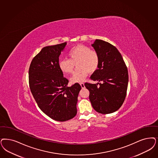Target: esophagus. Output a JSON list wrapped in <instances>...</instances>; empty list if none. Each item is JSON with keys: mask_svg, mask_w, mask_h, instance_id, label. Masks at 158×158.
Masks as SVG:
<instances>
[{"mask_svg": "<svg viewBox=\"0 0 158 158\" xmlns=\"http://www.w3.org/2000/svg\"><path fill=\"white\" fill-rule=\"evenodd\" d=\"M80 85H81V86L82 88H84V87H85V85H84V83L82 82V83H80Z\"/></svg>", "mask_w": 158, "mask_h": 158, "instance_id": "esophagus-1", "label": "esophagus"}]
</instances>
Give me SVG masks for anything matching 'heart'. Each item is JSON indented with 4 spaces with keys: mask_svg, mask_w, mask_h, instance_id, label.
I'll return each instance as SVG.
<instances>
[{
    "mask_svg": "<svg viewBox=\"0 0 158 158\" xmlns=\"http://www.w3.org/2000/svg\"><path fill=\"white\" fill-rule=\"evenodd\" d=\"M69 59L60 60L58 66L63 73H71L76 64V70L71 77L73 83L84 81L88 73H93L98 68L100 58L98 53L85 45H77L68 53Z\"/></svg>",
    "mask_w": 158,
    "mask_h": 158,
    "instance_id": "b5f03b06",
    "label": "heart"
}]
</instances>
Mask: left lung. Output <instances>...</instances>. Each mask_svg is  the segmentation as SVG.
<instances>
[{
    "mask_svg": "<svg viewBox=\"0 0 158 158\" xmlns=\"http://www.w3.org/2000/svg\"><path fill=\"white\" fill-rule=\"evenodd\" d=\"M92 46L98 53L100 63L90 79L98 83H85V86L90 92L93 108L101 114L112 113L124 102L128 83V69L122 55L114 45L96 40Z\"/></svg>",
    "mask_w": 158,
    "mask_h": 158,
    "instance_id": "1",
    "label": "left lung"
}]
</instances>
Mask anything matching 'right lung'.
<instances>
[{
	"label": "right lung",
	"instance_id": "add662e5",
	"mask_svg": "<svg viewBox=\"0 0 158 158\" xmlns=\"http://www.w3.org/2000/svg\"><path fill=\"white\" fill-rule=\"evenodd\" d=\"M66 42L44 47L33 58L28 71L29 85L39 108L51 118L65 121L77 113L76 104L81 85L68 86L58 63Z\"/></svg>",
	"mask_w": 158,
	"mask_h": 158
}]
</instances>
